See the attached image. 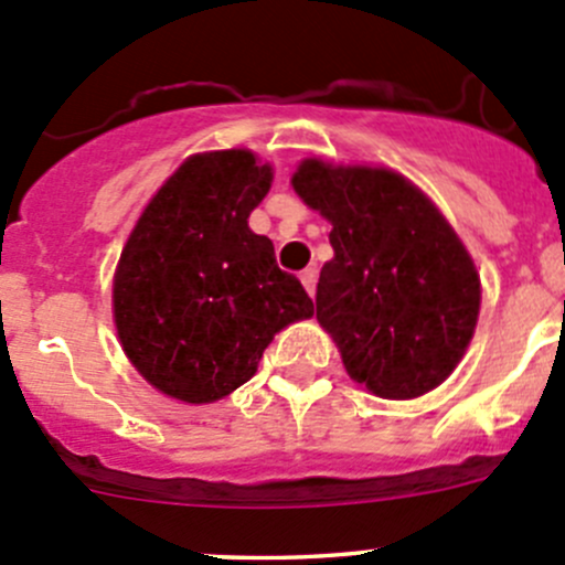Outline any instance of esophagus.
Wrapping results in <instances>:
<instances>
[{
  "instance_id": "esophagus-1",
  "label": "esophagus",
  "mask_w": 565,
  "mask_h": 565,
  "mask_svg": "<svg viewBox=\"0 0 565 565\" xmlns=\"http://www.w3.org/2000/svg\"><path fill=\"white\" fill-rule=\"evenodd\" d=\"M300 281H303L306 292L315 295L317 292V270H315V267H309V270L300 273Z\"/></svg>"
}]
</instances>
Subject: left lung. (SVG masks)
<instances>
[{"label":"left lung","instance_id":"obj_1","mask_svg":"<svg viewBox=\"0 0 565 565\" xmlns=\"http://www.w3.org/2000/svg\"><path fill=\"white\" fill-rule=\"evenodd\" d=\"M292 188L333 224L317 319L347 374L383 398L437 388L465 355L481 309V278L451 224L391 169L306 158Z\"/></svg>","mask_w":565,"mask_h":565}]
</instances>
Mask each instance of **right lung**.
<instances>
[{
  "label": "right lung",
  "instance_id": "add662e5",
  "mask_svg": "<svg viewBox=\"0 0 565 565\" xmlns=\"http://www.w3.org/2000/svg\"><path fill=\"white\" fill-rule=\"evenodd\" d=\"M270 182L254 152H199L158 188L125 243L114 324L136 372L167 396H230L278 330L315 315L273 243L248 230Z\"/></svg>",
  "mask_w": 565,
  "mask_h": 565
}]
</instances>
